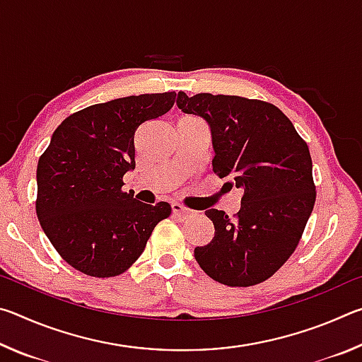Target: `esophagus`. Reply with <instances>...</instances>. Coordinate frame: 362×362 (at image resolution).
Segmentation results:
<instances>
[{
	"mask_svg": "<svg viewBox=\"0 0 362 362\" xmlns=\"http://www.w3.org/2000/svg\"><path fill=\"white\" fill-rule=\"evenodd\" d=\"M194 211H192V209H187V207H183L182 204H179V203H174L173 204V214L174 216H177V217H180V218H187L188 216H192Z\"/></svg>",
	"mask_w": 362,
	"mask_h": 362,
	"instance_id": "esophagus-1",
	"label": "esophagus"
}]
</instances>
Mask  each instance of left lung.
<instances>
[{
    "label": "left lung",
    "instance_id": "1",
    "mask_svg": "<svg viewBox=\"0 0 362 362\" xmlns=\"http://www.w3.org/2000/svg\"><path fill=\"white\" fill-rule=\"evenodd\" d=\"M177 107L206 119L216 153L214 173L244 189L235 218L223 211H206L216 233L209 244L194 247V259L222 284H259L292 255L313 211L308 145L291 119L268 102L179 93Z\"/></svg>",
    "mask_w": 362,
    "mask_h": 362
}]
</instances>
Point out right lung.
I'll list each match as a JSON object with an SVG mask.
<instances>
[{
    "label": "right lung",
    "mask_w": 362,
    "mask_h": 362,
    "mask_svg": "<svg viewBox=\"0 0 362 362\" xmlns=\"http://www.w3.org/2000/svg\"><path fill=\"white\" fill-rule=\"evenodd\" d=\"M175 93L140 94L95 103L62 121L42 153L36 216L60 257L94 278L124 273L163 218L169 203L145 204L122 192L136 168L134 134L173 108Z\"/></svg>",
    "instance_id": "obj_1"
}]
</instances>
